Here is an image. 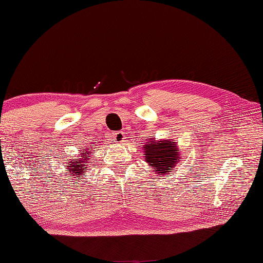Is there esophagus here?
Listing matches in <instances>:
<instances>
[{"mask_svg": "<svg viewBox=\"0 0 263 263\" xmlns=\"http://www.w3.org/2000/svg\"><path fill=\"white\" fill-rule=\"evenodd\" d=\"M125 132H122V131H117L115 132L112 135V139L115 140V142H117V144H122V142L125 140Z\"/></svg>", "mask_w": 263, "mask_h": 263, "instance_id": "esophagus-1", "label": "esophagus"}]
</instances>
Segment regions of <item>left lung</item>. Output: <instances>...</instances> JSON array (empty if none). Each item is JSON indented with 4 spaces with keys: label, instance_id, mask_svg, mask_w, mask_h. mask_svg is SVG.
Instances as JSON below:
<instances>
[{
    "label": "left lung",
    "instance_id": "1",
    "mask_svg": "<svg viewBox=\"0 0 263 263\" xmlns=\"http://www.w3.org/2000/svg\"><path fill=\"white\" fill-rule=\"evenodd\" d=\"M149 144L144 145L146 162L154 168L159 175L169 174L180 161V153L174 140L148 139Z\"/></svg>",
    "mask_w": 263,
    "mask_h": 263
}]
</instances>
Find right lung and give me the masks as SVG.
Returning <instances> with one entry per match:
<instances>
[{"mask_svg": "<svg viewBox=\"0 0 263 263\" xmlns=\"http://www.w3.org/2000/svg\"><path fill=\"white\" fill-rule=\"evenodd\" d=\"M90 151H83V153H81V158L79 159H73L72 161L69 162L70 166L67 167L69 169V176L70 177H75V179H79L80 176H82L86 174V172L88 171L87 167V161L89 158H90Z\"/></svg>", "mask_w": 263, "mask_h": 263, "instance_id": "add662e5", "label": "right lung"}]
</instances>
